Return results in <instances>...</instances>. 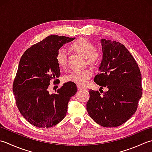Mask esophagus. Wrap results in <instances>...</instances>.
I'll return each instance as SVG.
<instances>
[{
    "label": "esophagus",
    "mask_w": 152,
    "mask_h": 152,
    "mask_svg": "<svg viewBox=\"0 0 152 152\" xmlns=\"http://www.w3.org/2000/svg\"><path fill=\"white\" fill-rule=\"evenodd\" d=\"M77 88H78L79 90H83V89H85V87H83V86H80V85H77Z\"/></svg>",
    "instance_id": "obj_1"
}]
</instances>
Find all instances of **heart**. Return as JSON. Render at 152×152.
I'll list each match as a JSON object with an SVG mask.
<instances>
[{"label": "heart", "mask_w": 152, "mask_h": 152, "mask_svg": "<svg viewBox=\"0 0 152 152\" xmlns=\"http://www.w3.org/2000/svg\"><path fill=\"white\" fill-rule=\"evenodd\" d=\"M72 48L77 54L86 58L87 63L96 66L100 60V53L94 50V46L85 39H79L72 45ZM67 52L66 48L59 49L56 54V60L58 66L61 68H65L67 66ZM92 72L90 69L75 71L67 77V80L76 83L80 85H84L91 78Z\"/></svg>", "instance_id": "obj_1"}]
</instances>
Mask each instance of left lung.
<instances>
[{
  "mask_svg": "<svg viewBox=\"0 0 152 152\" xmlns=\"http://www.w3.org/2000/svg\"><path fill=\"white\" fill-rule=\"evenodd\" d=\"M102 58L94 81L106 92L90 90L86 110L104 127H115L128 121L142 97V76L137 61L121 43L101 39Z\"/></svg>",
  "mask_w": 152,
  "mask_h": 152,
  "instance_id": "obj_1",
  "label": "left lung"
}]
</instances>
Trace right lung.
<instances>
[{
  "instance_id": "add662e5",
  "label": "right lung",
  "mask_w": 152,
  "mask_h": 152,
  "mask_svg": "<svg viewBox=\"0 0 152 152\" xmlns=\"http://www.w3.org/2000/svg\"><path fill=\"white\" fill-rule=\"evenodd\" d=\"M75 38L50 35L31 46L21 56L13 84V92L20 113L31 125L49 128L66 115L67 104L76 94L73 82L64 83L50 94L52 79L60 75L56 54L61 46Z\"/></svg>"
}]
</instances>
